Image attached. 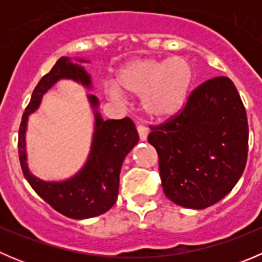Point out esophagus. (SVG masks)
I'll return each mask as SVG.
<instances>
[{
	"mask_svg": "<svg viewBox=\"0 0 262 262\" xmlns=\"http://www.w3.org/2000/svg\"><path fill=\"white\" fill-rule=\"evenodd\" d=\"M137 130H138V134H139V139L141 141H147V137H148V129L146 125H143V124H138L137 125Z\"/></svg>",
	"mask_w": 262,
	"mask_h": 262,
	"instance_id": "obj_1",
	"label": "esophagus"
}]
</instances>
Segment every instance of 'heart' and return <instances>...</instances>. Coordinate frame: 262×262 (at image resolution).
<instances>
[{
	"label": "heart",
	"mask_w": 262,
	"mask_h": 262,
	"mask_svg": "<svg viewBox=\"0 0 262 262\" xmlns=\"http://www.w3.org/2000/svg\"><path fill=\"white\" fill-rule=\"evenodd\" d=\"M192 80V68L184 58H139L119 70L116 86H109L106 91L112 99H120L121 92L142 96L144 113L156 120H166L186 104Z\"/></svg>",
	"instance_id": "b5f03b06"
}]
</instances>
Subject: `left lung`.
I'll list each match as a JSON object with an SVG mask.
<instances>
[{
    "mask_svg": "<svg viewBox=\"0 0 262 262\" xmlns=\"http://www.w3.org/2000/svg\"><path fill=\"white\" fill-rule=\"evenodd\" d=\"M166 196L180 207L205 209L223 199L242 176L248 152L247 115L228 77L205 81L184 110L150 126Z\"/></svg>",
    "mask_w": 262,
    "mask_h": 262,
    "instance_id": "left-lung-1",
    "label": "left lung"
}]
</instances>
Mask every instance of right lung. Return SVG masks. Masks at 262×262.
Listing matches in <instances>:
<instances>
[{
    "label": "right lung",
    "instance_id": "right-lung-1",
    "mask_svg": "<svg viewBox=\"0 0 262 262\" xmlns=\"http://www.w3.org/2000/svg\"><path fill=\"white\" fill-rule=\"evenodd\" d=\"M76 62L70 57L59 58L36 84L18 129V158L24 176L41 199L68 218L87 219L106 213L115 204L123 161L138 143L139 137L132 119L104 120L97 110L99 99L90 94L87 99L94 110L95 125L91 149L81 170L63 181L41 180L30 172L26 162V129L29 115L38 110L44 94L60 80L75 81L86 89H92L91 76L83 66L78 64L89 60L76 58Z\"/></svg>",
    "mask_w": 262,
    "mask_h": 262
}]
</instances>
